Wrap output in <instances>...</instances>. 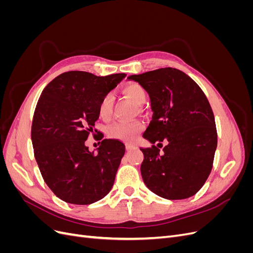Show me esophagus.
<instances>
[{
    "instance_id": "34e87169",
    "label": "esophagus",
    "mask_w": 253,
    "mask_h": 253,
    "mask_svg": "<svg viewBox=\"0 0 253 253\" xmlns=\"http://www.w3.org/2000/svg\"><path fill=\"white\" fill-rule=\"evenodd\" d=\"M136 148V145L135 144H126V150L127 151H131V150H134Z\"/></svg>"
}]
</instances>
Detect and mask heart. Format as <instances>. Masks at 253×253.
Returning <instances> with one entry per match:
<instances>
[{
	"label": "heart",
	"mask_w": 253,
	"mask_h": 253,
	"mask_svg": "<svg viewBox=\"0 0 253 253\" xmlns=\"http://www.w3.org/2000/svg\"><path fill=\"white\" fill-rule=\"evenodd\" d=\"M122 94L129 99L136 105H142L147 100V93L138 83H128L122 87ZM113 110V96L111 94L104 95L99 102L98 112L100 117L109 119ZM143 124L141 121H119L112 125L108 129V135L111 138L122 141H133L137 136L143 131Z\"/></svg>",
	"instance_id": "b5f03b06"
}]
</instances>
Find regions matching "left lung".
Instances as JSON below:
<instances>
[{"instance_id": "left-lung-1", "label": "left lung", "mask_w": 253, "mask_h": 253, "mask_svg": "<svg viewBox=\"0 0 253 253\" xmlns=\"http://www.w3.org/2000/svg\"><path fill=\"white\" fill-rule=\"evenodd\" d=\"M128 80L148 91L153 112L143 137L152 148L140 149L142 179L153 193L167 200H185L204 186L217 147L215 119L202 88L183 72L159 68ZM167 141L162 155L157 148ZM155 142L160 143L156 147Z\"/></svg>"}]
</instances>
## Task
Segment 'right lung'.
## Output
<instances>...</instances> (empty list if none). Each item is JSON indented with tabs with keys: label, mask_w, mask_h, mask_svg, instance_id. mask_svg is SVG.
Wrapping results in <instances>:
<instances>
[{
	"label": "right lung",
	"mask_w": 253,
	"mask_h": 253,
	"mask_svg": "<svg viewBox=\"0 0 253 253\" xmlns=\"http://www.w3.org/2000/svg\"><path fill=\"white\" fill-rule=\"evenodd\" d=\"M126 76L98 77L72 71L59 75L43 89L34 114L32 141L42 177L60 200L89 205L112 190L125 144L103 139L95 155L85 140L94 133L101 98Z\"/></svg>",
	"instance_id": "1"
}]
</instances>
